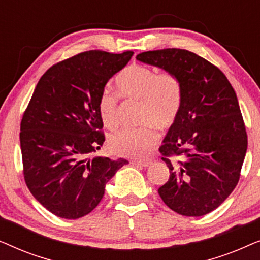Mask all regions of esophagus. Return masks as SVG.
I'll use <instances>...</instances> for the list:
<instances>
[{"instance_id":"34e87169","label":"esophagus","mask_w":260,"mask_h":260,"mask_svg":"<svg viewBox=\"0 0 260 260\" xmlns=\"http://www.w3.org/2000/svg\"><path fill=\"white\" fill-rule=\"evenodd\" d=\"M151 161L150 159H144V161H131V165L142 167V168H147V167L150 166Z\"/></svg>"}]
</instances>
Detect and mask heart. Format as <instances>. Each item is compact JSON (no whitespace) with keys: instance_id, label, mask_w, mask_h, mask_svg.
Segmentation results:
<instances>
[{"instance_id":"1","label":"heart","mask_w":260,"mask_h":260,"mask_svg":"<svg viewBox=\"0 0 260 260\" xmlns=\"http://www.w3.org/2000/svg\"><path fill=\"white\" fill-rule=\"evenodd\" d=\"M120 97L140 101L138 122L143 126L122 129L109 138V148L115 155L140 158L150 151L157 142L154 127L167 129L175 122L181 105L182 87L173 72L158 73L152 67L133 63L116 78ZM102 122L108 129H116L120 123L119 97L111 91H103L98 101Z\"/></svg>"}]
</instances>
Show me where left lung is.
<instances>
[{"label":"left lung","mask_w":260,"mask_h":260,"mask_svg":"<svg viewBox=\"0 0 260 260\" xmlns=\"http://www.w3.org/2000/svg\"><path fill=\"white\" fill-rule=\"evenodd\" d=\"M136 59L176 74L182 87L179 113L158 149L170 173L159 197L181 215L207 214L236 188L246 155L236 92L218 67L186 49L143 52Z\"/></svg>","instance_id":"left-lung-1"}]
</instances>
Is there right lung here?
<instances>
[{
    "mask_svg": "<svg viewBox=\"0 0 260 260\" xmlns=\"http://www.w3.org/2000/svg\"><path fill=\"white\" fill-rule=\"evenodd\" d=\"M133 55L79 53L49 67L35 87L20 127L23 176L33 197L56 216L79 219L93 211L108 181L129 163L90 155L105 141L99 97Z\"/></svg>",
    "mask_w": 260,
    "mask_h": 260,
    "instance_id": "add662e5",
    "label": "right lung"
}]
</instances>
